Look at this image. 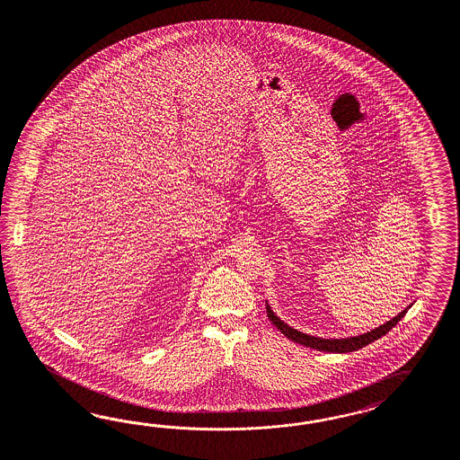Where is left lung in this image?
Wrapping results in <instances>:
<instances>
[{
    "mask_svg": "<svg viewBox=\"0 0 460 460\" xmlns=\"http://www.w3.org/2000/svg\"><path fill=\"white\" fill-rule=\"evenodd\" d=\"M410 308V306H408ZM408 308H404L403 312H400L394 319L379 325L376 329H373L371 332H366V334L356 335V337H348V339H321V337H315V335L304 334L296 329H292L290 325H287L285 322L279 321V317L273 314V310L270 308V305L266 304V314H268V319L271 321V323L279 329L281 334L285 337H288L293 342L296 344H302L305 348L317 349V350H323V352H352V350H358V349L364 348L371 342L377 341L379 337L388 334L391 329L402 321L404 317V314L408 312Z\"/></svg>",
    "mask_w": 460,
    "mask_h": 460,
    "instance_id": "obj_1",
    "label": "left lung"
}]
</instances>
